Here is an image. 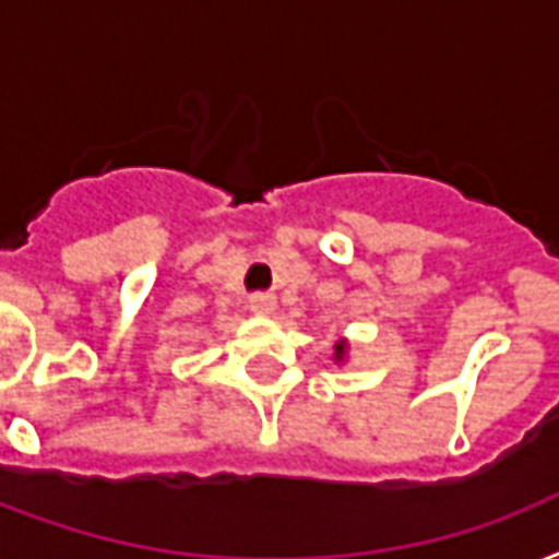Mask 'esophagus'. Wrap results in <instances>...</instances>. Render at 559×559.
Listing matches in <instances>:
<instances>
[{"mask_svg":"<svg viewBox=\"0 0 559 559\" xmlns=\"http://www.w3.org/2000/svg\"><path fill=\"white\" fill-rule=\"evenodd\" d=\"M246 307L258 316H270L275 310V296H270V293H254V296H249V305Z\"/></svg>","mask_w":559,"mask_h":559,"instance_id":"esophagus-1","label":"esophagus"}]
</instances>
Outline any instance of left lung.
<instances>
[{"label":"left lung","mask_w":559,"mask_h":559,"mask_svg":"<svg viewBox=\"0 0 559 559\" xmlns=\"http://www.w3.org/2000/svg\"><path fill=\"white\" fill-rule=\"evenodd\" d=\"M333 359H336V362H342V359H345V342H340V345H336V354H333Z\"/></svg>","instance_id":"1"}]
</instances>
